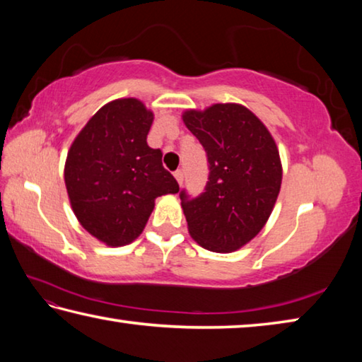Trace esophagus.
Instances as JSON below:
<instances>
[{
	"label": "esophagus",
	"instance_id": "obj_1",
	"mask_svg": "<svg viewBox=\"0 0 362 362\" xmlns=\"http://www.w3.org/2000/svg\"><path fill=\"white\" fill-rule=\"evenodd\" d=\"M174 177L177 179V182H179V185H182V183H183V170L177 169L174 173Z\"/></svg>",
	"mask_w": 362,
	"mask_h": 362
}]
</instances>
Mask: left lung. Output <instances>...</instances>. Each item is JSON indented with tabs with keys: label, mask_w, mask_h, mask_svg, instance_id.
<instances>
[{
	"label": "left lung",
	"mask_w": 362,
	"mask_h": 362,
	"mask_svg": "<svg viewBox=\"0 0 362 362\" xmlns=\"http://www.w3.org/2000/svg\"><path fill=\"white\" fill-rule=\"evenodd\" d=\"M182 118L209 163L204 192L196 198L180 192L189 235L212 252L238 250L257 236L276 203L283 180L276 144L238 103L188 110Z\"/></svg>",
	"instance_id": "1"
}]
</instances>
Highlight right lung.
<instances>
[{"label": "right lung", "mask_w": 362, "mask_h": 362, "mask_svg": "<svg viewBox=\"0 0 362 362\" xmlns=\"http://www.w3.org/2000/svg\"><path fill=\"white\" fill-rule=\"evenodd\" d=\"M153 113L137 99L103 105L71 144L65 185L86 231L107 246H124L144 231L158 196L179 193L163 168V151L146 136Z\"/></svg>", "instance_id": "right-lung-1"}]
</instances>
